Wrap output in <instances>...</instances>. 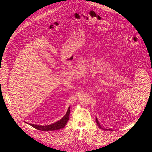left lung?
<instances>
[{
    "label": "left lung",
    "instance_id": "1",
    "mask_svg": "<svg viewBox=\"0 0 152 152\" xmlns=\"http://www.w3.org/2000/svg\"><path fill=\"white\" fill-rule=\"evenodd\" d=\"M96 121L97 124L98 125L99 127V128H100V129H103V128L101 127V126L100 125V124H99V122L98 121V120H97V118H96ZM103 130H106V131H113V130H112V129H103Z\"/></svg>",
    "mask_w": 152,
    "mask_h": 152
}]
</instances>
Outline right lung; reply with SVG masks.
<instances>
[{
    "label": "right lung",
    "mask_w": 152,
    "mask_h": 152,
    "mask_svg": "<svg viewBox=\"0 0 152 152\" xmlns=\"http://www.w3.org/2000/svg\"><path fill=\"white\" fill-rule=\"evenodd\" d=\"M70 108L69 107L67 113L59 121L54 123L53 124H51L50 125L48 126H38L36 124H29L31 126L34 127L36 129L39 130V131H56V130H59L61 129H63L69 120V116H70Z\"/></svg>",
    "instance_id": "add662e5"
}]
</instances>
